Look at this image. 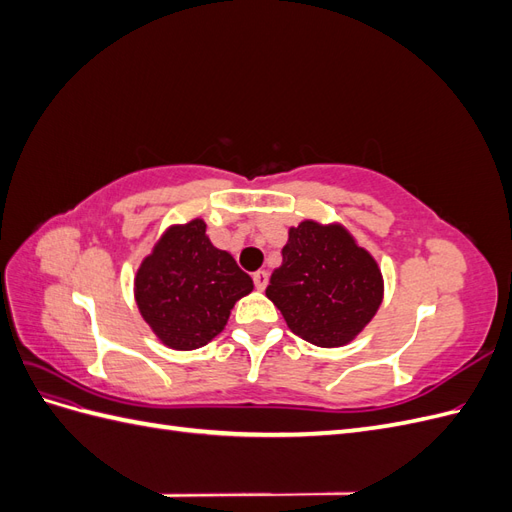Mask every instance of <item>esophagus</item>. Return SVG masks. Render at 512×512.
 <instances>
[{
    "mask_svg": "<svg viewBox=\"0 0 512 512\" xmlns=\"http://www.w3.org/2000/svg\"><path fill=\"white\" fill-rule=\"evenodd\" d=\"M269 284V273L267 271H256L254 273V286L256 290H265Z\"/></svg>",
    "mask_w": 512,
    "mask_h": 512,
    "instance_id": "1",
    "label": "esophagus"
}]
</instances>
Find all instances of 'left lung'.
Masks as SVG:
<instances>
[{
	"label": "left lung",
	"mask_w": 512,
	"mask_h": 512,
	"mask_svg": "<svg viewBox=\"0 0 512 512\" xmlns=\"http://www.w3.org/2000/svg\"><path fill=\"white\" fill-rule=\"evenodd\" d=\"M267 297L294 335L320 348H339L376 316L384 280L374 256L342 224L303 220L288 230Z\"/></svg>",
	"instance_id": "obj_1"
}]
</instances>
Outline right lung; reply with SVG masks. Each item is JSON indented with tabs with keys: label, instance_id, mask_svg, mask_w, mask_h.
<instances>
[{
	"label": "right lung",
	"instance_id": "add662e5",
	"mask_svg": "<svg viewBox=\"0 0 512 512\" xmlns=\"http://www.w3.org/2000/svg\"><path fill=\"white\" fill-rule=\"evenodd\" d=\"M252 290V277L209 241L200 218L170 226L134 277L138 312L173 350L207 346L224 331L230 309Z\"/></svg>",
	"mask_w": 512,
	"mask_h": 512
}]
</instances>
